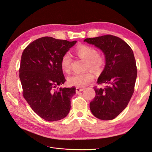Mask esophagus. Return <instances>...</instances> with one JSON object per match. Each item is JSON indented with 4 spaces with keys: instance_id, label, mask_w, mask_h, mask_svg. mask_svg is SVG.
Segmentation results:
<instances>
[{
    "instance_id": "34e87169",
    "label": "esophagus",
    "mask_w": 152,
    "mask_h": 152,
    "mask_svg": "<svg viewBox=\"0 0 152 152\" xmlns=\"http://www.w3.org/2000/svg\"><path fill=\"white\" fill-rule=\"evenodd\" d=\"M83 90V88H80V87H76V93H78V92H80V91H82Z\"/></svg>"
}]
</instances>
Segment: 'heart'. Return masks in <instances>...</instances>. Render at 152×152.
Segmentation results:
<instances>
[{"mask_svg":"<svg viewBox=\"0 0 152 152\" xmlns=\"http://www.w3.org/2000/svg\"><path fill=\"white\" fill-rule=\"evenodd\" d=\"M76 56L80 59L85 61L84 70H91L95 73L102 72L106 64V58L104 53L98 52L94 47L87 45H80L75 51ZM72 57L69 53L64 54L61 59V66L64 72L69 73L71 71ZM94 75L90 71L82 73H75L67 77L69 84L72 86L82 87L90 84L94 80Z\"/></svg>","mask_w":152,"mask_h":152,"instance_id":"b5f03b06","label":"heart"}]
</instances>
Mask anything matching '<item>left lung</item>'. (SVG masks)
<instances>
[{"instance_id":"8db88e82","label":"left lung","mask_w":152,"mask_h":152,"mask_svg":"<svg viewBox=\"0 0 152 152\" xmlns=\"http://www.w3.org/2000/svg\"><path fill=\"white\" fill-rule=\"evenodd\" d=\"M84 42L99 48L105 56L106 64L94 87L95 96L90 108L98 119L112 120L123 111L134 91L137 67L133 50L121 38L111 35L85 39Z\"/></svg>"}]
</instances>
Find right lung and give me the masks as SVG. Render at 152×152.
Segmentation results:
<instances>
[{
	"label": "right lung",
	"instance_id": "1",
	"mask_svg": "<svg viewBox=\"0 0 152 152\" xmlns=\"http://www.w3.org/2000/svg\"><path fill=\"white\" fill-rule=\"evenodd\" d=\"M76 42L45 37L29 44L23 52L19 70L23 95L32 110L47 121L64 118L70 110L76 88H56L66 81L61 57Z\"/></svg>",
	"mask_w": 152,
	"mask_h": 152
}]
</instances>
